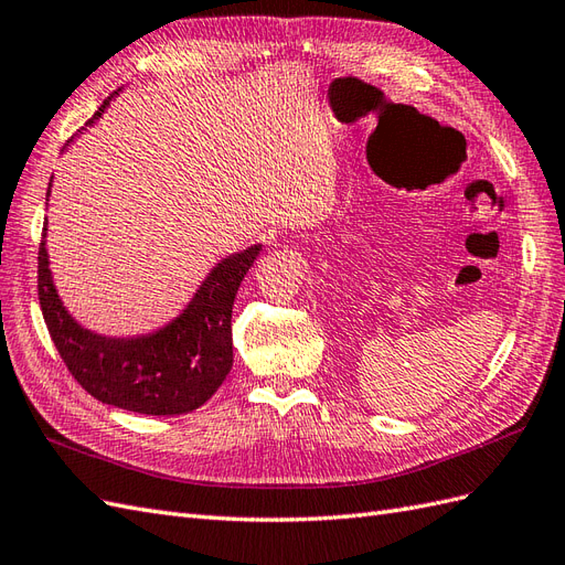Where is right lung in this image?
Instances as JSON below:
<instances>
[{"label": "right lung", "mask_w": 565, "mask_h": 565, "mask_svg": "<svg viewBox=\"0 0 565 565\" xmlns=\"http://www.w3.org/2000/svg\"><path fill=\"white\" fill-rule=\"evenodd\" d=\"M114 95H119V90ZM114 95L105 99L85 126L103 117ZM45 236L47 222L42 226L38 253L42 317L56 351L85 392L107 406L140 415H183L214 396L234 365L231 310L238 286L263 245L257 243L224 257L200 284L181 315L162 329L117 339L95 334L68 315L52 281Z\"/></svg>", "instance_id": "1"}]
</instances>
